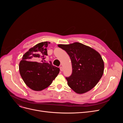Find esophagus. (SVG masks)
<instances>
[{
    "instance_id": "esophagus-1",
    "label": "esophagus",
    "mask_w": 123,
    "mask_h": 123,
    "mask_svg": "<svg viewBox=\"0 0 123 123\" xmlns=\"http://www.w3.org/2000/svg\"><path fill=\"white\" fill-rule=\"evenodd\" d=\"M60 70H61V71H62V72L63 71V68L62 67V66L60 67Z\"/></svg>"
}]
</instances>
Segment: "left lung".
Here are the masks:
<instances>
[{"label": "left lung", "instance_id": "8db88e82", "mask_svg": "<svg viewBox=\"0 0 123 123\" xmlns=\"http://www.w3.org/2000/svg\"><path fill=\"white\" fill-rule=\"evenodd\" d=\"M58 46L68 53L71 61L72 74L66 77L69 86L79 94L90 91L98 83L104 73L101 56L93 49L80 43Z\"/></svg>", "mask_w": 123, "mask_h": 123}]
</instances>
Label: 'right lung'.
I'll return each instance as SVG.
<instances>
[{
	"mask_svg": "<svg viewBox=\"0 0 123 123\" xmlns=\"http://www.w3.org/2000/svg\"><path fill=\"white\" fill-rule=\"evenodd\" d=\"M50 42H44L36 44L24 55L19 65L20 75L25 84L34 91H41L50 86L57 76L59 68L44 62L48 56L47 47ZM37 61L40 62H31Z\"/></svg>",
	"mask_w": 123,
	"mask_h": 123,
	"instance_id": "right-lung-1",
	"label": "right lung"
}]
</instances>
